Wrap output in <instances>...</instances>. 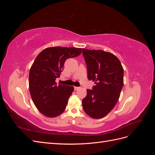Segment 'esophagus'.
Wrapping results in <instances>:
<instances>
[{
    "instance_id": "34e87169",
    "label": "esophagus",
    "mask_w": 155,
    "mask_h": 155,
    "mask_svg": "<svg viewBox=\"0 0 155 155\" xmlns=\"http://www.w3.org/2000/svg\"><path fill=\"white\" fill-rule=\"evenodd\" d=\"M79 88H80V87H74V91H78Z\"/></svg>"
}]
</instances>
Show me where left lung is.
Returning <instances> with one entry per match:
<instances>
[{"label":"left lung","instance_id":"1","mask_svg":"<svg viewBox=\"0 0 155 155\" xmlns=\"http://www.w3.org/2000/svg\"><path fill=\"white\" fill-rule=\"evenodd\" d=\"M89 80L95 81L82 100L83 110L91 118H104L118 102L124 85V68L118 58L101 50L82 49Z\"/></svg>","mask_w":155,"mask_h":155}]
</instances>
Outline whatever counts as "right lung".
Segmentation results:
<instances>
[{
	"mask_svg": "<svg viewBox=\"0 0 155 155\" xmlns=\"http://www.w3.org/2000/svg\"><path fill=\"white\" fill-rule=\"evenodd\" d=\"M81 50L56 46L46 48L37 56L30 70L29 88L35 107L45 116L54 118L66 109L74 87L57 85L55 79L63 72L65 61L79 55Z\"/></svg>",
	"mask_w": 155,
	"mask_h": 155,
	"instance_id": "add662e5",
	"label": "right lung"
}]
</instances>
